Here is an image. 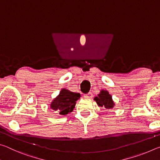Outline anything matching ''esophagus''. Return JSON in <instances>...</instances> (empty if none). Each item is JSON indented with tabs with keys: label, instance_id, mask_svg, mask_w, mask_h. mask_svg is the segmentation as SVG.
<instances>
[{
	"label": "esophagus",
	"instance_id": "1",
	"mask_svg": "<svg viewBox=\"0 0 160 160\" xmlns=\"http://www.w3.org/2000/svg\"><path fill=\"white\" fill-rule=\"evenodd\" d=\"M92 96H93V94H92V93H91V92H89L88 94H84V97H85V98H86V99H92Z\"/></svg>",
	"mask_w": 160,
	"mask_h": 160
}]
</instances>
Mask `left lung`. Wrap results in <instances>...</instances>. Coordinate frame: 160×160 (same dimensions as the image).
Masks as SVG:
<instances>
[{"label":"left lung","mask_w":160,"mask_h":160,"mask_svg":"<svg viewBox=\"0 0 160 160\" xmlns=\"http://www.w3.org/2000/svg\"><path fill=\"white\" fill-rule=\"evenodd\" d=\"M94 99L99 107L104 108L107 110L112 109L115 106V103L112 99V96L107 90H102Z\"/></svg>","instance_id":"obj_1"}]
</instances>
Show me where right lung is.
Wrapping results in <instances>:
<instances>
[{"mask_svg": "<svg viewBox=\"0 0 160 160\" xmlns=\"http://www.w3.org/2000/svg\"><path fill=\"white\" fill-rule=\"evenodd\" d=\"M80 98V94L72 92L66 88L61 89L58 95L50 104V108L60 115H66L72 112L76 101Z\"/></svg>", "mask_w": 160, "mask_h": 160, "instance_id": "1", "label": "right lung"}]
</instances>
